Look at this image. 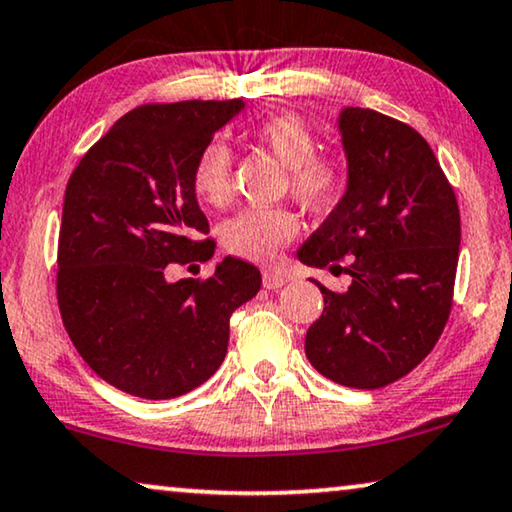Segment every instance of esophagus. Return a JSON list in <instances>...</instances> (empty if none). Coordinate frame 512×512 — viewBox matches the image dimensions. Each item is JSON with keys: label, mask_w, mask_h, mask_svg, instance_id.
I'll list each match as a JSON object with an SVG mask.
<instances>
[{"label": "esophagus", "mask_w": 512, "mask_h": 512, "mask_svg": "<svg viewBox=\"0 0 512 512\" xmlns=\"http://www.w3.org/2000/svg\"><path fill=\"white\" fill-rule=\"evenodd\" d=\"M287 280L290 278H287L285 273H278V271H264V276H262V283L266 290H278V287H283Z\"/></svg>", "instance_id": "34e87169"}]
</instances>
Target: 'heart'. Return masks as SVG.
Returning <instances> with one entry per match:
<instances>
[{"label":"heart","mask_w":512,"mask_h":512,"mask_svg":"<svg viewBox=\"0 0 512 512\" xmlns=\"http://www.w3.org/2000/svg\"><path fill=\"white\" fill-rule=\"evenodd\" d=\"M250 136L269 150L287 169V190L308 211H327L341 197L345 185L343 164L334 155L315 153L318 134L294 113H276L255 122ZM232 150L211 141L192 164V190L199 201L220 206L232 190ZM299 232V220L290 208H246L222 225V243L229 253L269 264Z\"/></svg>","instance_id":"heart-1"}]
</instances>
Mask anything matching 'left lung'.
<instances>
[{
	"label": "left lung",
	"instance_id": "left-lung-1",
	"mask_svg": "<svg viewBox=\"0 0 512 512\" xmlns=\"http://www.w3.org/2000/svg\"><path fill=\"white\" fill-rule=\"evenodd\" d=\"M341 134L348 192L299 259L352 280L345 292L318 283L325 311L308 329L306 357L338 385L378 390L413 371L448 325L462 225L455 190L417 129L345 109Z\"/></svg>",
	"mask_w": 512,
	"mask_h": 512
}]
</instances>
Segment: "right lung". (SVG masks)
<instances>
[{
	"instance_id": "add662e5",
	"label": "right lung",
	"mask_w": 512,
	"mask_h": 512,
	"mask_svg": "<svg viewBox=\"0 0 512 512\" xmlns=\"http://www.w3.org/2000/svg\"><path fill=\"white\" fill-rule=\"evenodd\" d=\"M241 109V99L136 106L67 183L57 306L85 364L132 397L174 399L206 383L227 355L229 318L262 285L236 257L208 278H164L169 266L215 253L190 174Z\"/></svg>"
}]
</instances>
